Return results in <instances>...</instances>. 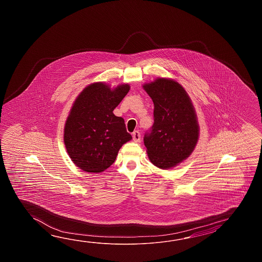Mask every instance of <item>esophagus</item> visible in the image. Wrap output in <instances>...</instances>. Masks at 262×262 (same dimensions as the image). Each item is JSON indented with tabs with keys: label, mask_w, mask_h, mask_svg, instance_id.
Here are the masks:
<instances>
[{
	"label": "esophagus",
	"mask_w": 262,
	"mask_h": 262,
	"mask_svg": "<svg viewBox=\"0 0 262 262\" xmlns=\"http://www.w3.org/2000/svg\"><path fill=\"white\" fill-rule=\"evenodd\" d=\"M132 137H133V140L135 142H139L140 140V133L139 131H134Z\"/></svg>",
	"instance_id": "obj_1"
}]
</instances>
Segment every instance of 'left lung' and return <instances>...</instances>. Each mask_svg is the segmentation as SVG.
<instances>
[{
    "label": "left lung",
    "mask_w": 262,
    "mask_h": 262,
    "mask_svg": "<svg viewBox=\"0 0 262 262\" xmlns=\"http://www.w3.org/2000/svg\"><path fill=\"white\" fill-rule=\"evenodd\" d=\"M155 105L154 124L144 135L150 161L167 169L186 159L199 139L194 106L184 88L176 81L157 78L143 86Z\"/></svg>",
    "instance_id": "1"
}]
</instances>
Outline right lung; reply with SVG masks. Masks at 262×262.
Returning a JSON list of instances; mask_svg holds the SVG:
<instances>
[{"instance_id":"add662e5","label":"right lung","mask_w":262,"mask_h":262,"mask_svg":"<svg viewBox=\"0 0 262 262\" xmlns=\"http://www.w3.org/2000/svg\"><path fill=\"white\" fill-rule=\"evenodd\" d=\"M128 84L111 90L106 84H91L78 95L64 126V144L77 167L102 172L115 161L118 151L132 139L124 120L113 111L127 95Z\"/></svg>"}]
</instances>
